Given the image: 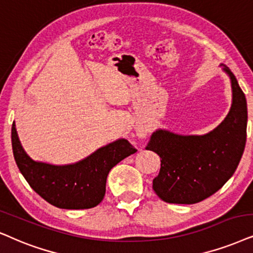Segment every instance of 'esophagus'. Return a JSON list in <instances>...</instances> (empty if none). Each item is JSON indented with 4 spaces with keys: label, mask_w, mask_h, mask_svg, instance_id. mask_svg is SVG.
I'll list each match as a JSON object with an SVG mask.
<instances>
[{
    "label": "esophagus",
    "mask_w": 253,
    "mask_h": 253,
    "mask_svg": "<svg viewBox=\"0 0 253 253\" xmlns=\"http://www.w3.org/2000/svg\"><path fill=\"white\" fill-rule=\"evenodd\" d=\"M136 133H137V135H139L140 137H146L147 129L146 128H137Z\"/></svg>",
    "instance_id": "1"
}]
</instances>
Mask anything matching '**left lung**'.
<instances>
[{"mask_svg": "<svg viewBox=\"0 0 253 253\" xmlns=\"http://www.w3.org/2000/svg\"><path fill=\"white\" fill-rule=\"evenodd\" d=\"M232 104L228 116L204 135H181L158 129L146 149L161 159L153 189L167 203L194 204L219 190L238 167L246 142L248 106L245 94L229 68Z\"/></svg>", "mask_w": 253, "mask_h": 253, "instance_id": "left-lung-1", "label": "left lung"}]
</instances>
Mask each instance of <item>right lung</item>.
<instances>
[{
  "label": "right lung",
  "mask_w": 253,
  "mask_h": 253,
  "mask_svg": "<svg viewBox=\"0 0 253 253\" xmlns=\"http://www.w3.org/2000/svg\"><path fill=\"white\" fill-rule=\"evenodd\" d=\"M12 153L17 167L42 198L60 209H89L103 201L108 172L136 149L126 139L101 147L72 165L55 166L34 161L22 147L11 126Z\"/></svg>",
  "instance_id": "right-lung-1"
}]
</instances>
